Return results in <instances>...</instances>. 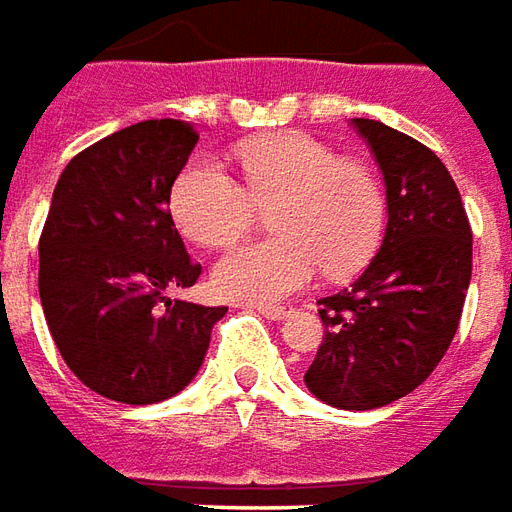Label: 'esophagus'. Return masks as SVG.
I'll return each mask as SVG.
<instances>
[{
    "mask_svg": "<svg viewBox=\"0 0 512 512\" xmlns=\"http://www.w3.org/2000/svg\"><path fill=\"white\" fill-rule=\"evenodd\" d=\"M262 317H267V320H284L286 314H289V308L286 306H270V303H259V306H253Z\"/></svg>",
    "mask_w": 512,
    "mask_h": 512,
    "instance_id": "34e87169",
    "label": "esophagus"
}]
</instances>
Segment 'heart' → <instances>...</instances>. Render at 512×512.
Instances as JSON below:
<instances>
[{"mask_svg":"<svg viewBox=\"0 0 512 512\" xmlns=\"http://www.w3.org/2000/svg\"><path fill=\"white\" fill-rule=\"evenodd\" d=\"M239 184L223 165L195 159L173 181L170 209L184 237L226 248L248 234L256 206L270 212L264 242H248L217 259L212 284L223 297L273 303L325 270L344 278L378 250L386 228V190L378 170L339 157L306 132H275L239 143Z\"/></svg>","mask_w":512,"mask_h":512,"instance_id":"b5f03b06","label":"heart"}]
</instances>
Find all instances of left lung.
<instances>
[{
	"mask_svg": "<svg viewBox=\"0 0 512 512\" xmlns=\"http://www.w3.org/2000/svg\"><path fill=\"white\" fill-rule=\"evenodd\" d=\"M386 181L383 245L350 289L322 297L308 391L372 411L422 386L458 331L471 281V228L444 162L386 123L353 118Z\"/></svg>",
	"mask_w": 512,
	"mask_h": 512,
	"instance_id": "8db88e82",
	"label": "left lung"
}]
</instances>
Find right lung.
<instances>
[{
    "instance_id": "right-lung-1",
    "label": "right lung",
    "mask_w": 512,
    "mask_h": 512,
    "mask_svg": "<svg viewBox=\"0 0 512 512\" xmlns=\"http://www.w3.org/2000/svg\"><path fill=\"white\" fill-rule=\"evenodd\" d=\"M195 143L187 121L134 123L76 154L54 187L38 245L46 325L76 378L115 402L179 394L228 311L168 297L201 275L168 209Z\"/></svg>"
}]
</instances>
